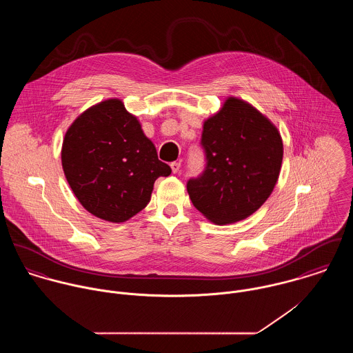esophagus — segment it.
Wrapping results in <instances>:
<instances>
[{"label": "esophagus", "mask_w": 353, "mask_h": 353, "mask_svg": "<svg viewBox=\"0 0 353 353\" xmlns=\"http://www.w3.org/2000/svg\"><path fill=\"white\" fill-rule=\"evenodd\" d=\"M170 167H171L172 172H174V174H176V172L179 171V168H181V163H179V161H172V163L170 164Z\"/></svg>", "instance_id": "1"}]
</instances>
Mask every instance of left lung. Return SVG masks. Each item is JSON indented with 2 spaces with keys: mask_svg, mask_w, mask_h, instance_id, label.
<instances>
[{
  "mask_svg": "<svg viewBox=\"0 0 353 353\" xmlns=\"http://www.w3.org/2000/svg\"><path fill=\"white\" fill-rule=\"evenodd\" d=\"M205 168L188 181L193 205L216 224L241 221L272 194L281 168L277 128L252 104L228 98L203 122Z\"/></svg>",
  "mask_w": 353,
  "mask_h": 353,
  "instance_id": "left-lung-1",
  "label": "left lung"
}]
</instances>
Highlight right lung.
<instances>
[{"label":"right lung","instance_id":"add662e5","mask_svg":"<svg viewBox=\"0 0 353 353\" xmlns=\"http://www.w3.org/2000/svg\"><path fill=\"white\" fill-rule=\"evenodd\" d=\"M61 159L77 200L111 223H123L143 210L154 181L171 174L137 118L119 99L92 105L70 125Z\"/></svg>","mask_w":353,"mask_h":353}]
</instances>
